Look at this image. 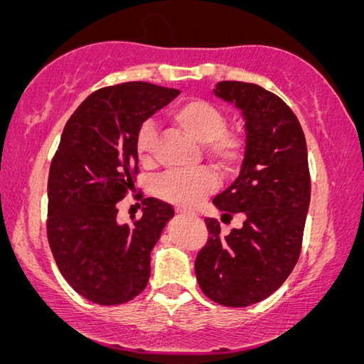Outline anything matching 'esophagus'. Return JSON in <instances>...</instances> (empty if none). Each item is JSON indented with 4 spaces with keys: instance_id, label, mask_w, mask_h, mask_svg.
Segmentation results:
<instances>
[{
    "instance_id": "obj_1",
    "label": "esophagus",
    "mask_w": 364,
    "mask_h": 364,
    "mask_svg": "<svg viewBox=\"0 0 364 364\" xmlns=\"http://www.w3.org/2000/svg\"><path fill=\"white\" fill-rule=\"evenodd\" d=\"M176 212L178 213V215H192L191 210H187V208H181V207H178Z\"/></svg>"
}]
</instances>
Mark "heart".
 I'll list each match as a JSON object with an SVG mask.
<instances>
[{
  "label": "heart",
  "instance_id": "1",
  "mask_svg": "<svg viewBox=\"0 0 364 364\" xmlns=\"http://www.w3.org/2000/svg\"><path fill=\"white\" fill-rule=\"evenodd\" d=\"M172 121L193 141L203 144L207 156L222 167L233 171L242 162L245 142L235 132L225 131L227 117L215 104L203 99H188L172 109ZM157 126L147 119L137 129L136 154L144 166H151L156 156ZM218 186L217 173L202 167L193 172H166L154 183V192L162 200L181 207H193Z\"/></svg>",
  "mask_w": 364,
  "mask_h": 364
}]
</instances>
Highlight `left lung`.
Masks as SVG:
<instances>
[{
    "mask_svg": "<svg viewBox=\"0 0 364 364\" xmlns=\"http://www.w3.org/2000/svg\"><path fill=\"white\" fill-rule=\"evenodd\" d=\"M213 92L235 104L245 121L240 173L213 205L245 220L222 237L220 223L205 218L210 237L197 255L196 275L212 301L240 308L278 290L300 257L311 192L306 141L291 109L267 89L222 81Z\"/></svg>",
    "mask_w": 364,
    "mask_h": 364,
    "instance_id": "1",
    "label": "left lung"
}]
</instances>
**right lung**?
Instances as JSON below:
<instances>
[{
	"label": "right lung",
	"mask_w": 364,
	"mask_h": 364,
	"mask_svg": "<svg viewBox=\"0 0 364 364\" xmlns=\"http://www.w3.org/2000/svg\"><path fill=\"white\" fill-rule=\"evenodd\" d=\"M178 94L141 81L102 87L63 131L48 178V240L66 282L97 305L131 301L151 277V252L173 208L144 198L129 225L117 222V203L134 187L139 126Z\"/></svg>",
	"instance_id": "add662e5"
}]
</instances>
